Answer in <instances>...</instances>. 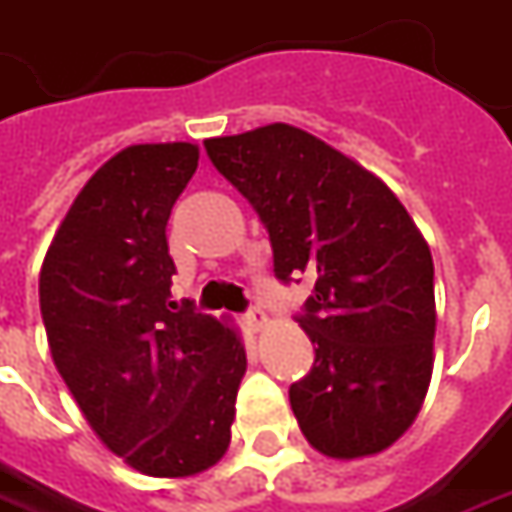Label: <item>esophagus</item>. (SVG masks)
Instances as JSON below:
<instances>
[{
    "label": "esophagus",
    "mask_w": 512,
    "mask_h": 512,
    "mask_svg": "<svg viewBox=\"0 0 512 512\" xmlns=\"http://www.w3.org/2000/svg\"><path fill=\"white\" fill-rule=\"evenodd\" d=\"M243 322H246V328L252 330V333H260V330L269 325V316H266V311H260V308H252L249 314L243 316Z\"/></svg>",
    "instance_id": "obj_1"
}]
</instances>
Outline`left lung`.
I'll return each mask as SVG.
<instances>
[{
    "label": "left lung",
    "instance_id": "obj_1",
    "mask_svg": "<svg viewBox=\"0 0 512 512\" xmlns=\"http://www.w3.org/2000/svg\"><path fill=\"white\" fill-rule=\"evenodd\" d=\"M204 148L269 229L277 277H314L300 319L314 367L288 389L305 440L330 460L387 451L415 423L434 367L423 232L373 170L297 125L212 137Z\"/></svg>",
    "mask_w": 512,
    "mask_h": 512
}]
</instances>
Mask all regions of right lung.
Listing matches in <instances>:
<instances>
[{
	"label": "right lung",
	"mask_w": 512,
	"mask_h": 512,
	"mask_svg": "<svg viewBox=\"0 0 512 512\" xmlns=\"http://www.w3.org/2000/svg\"><path fill=\"white\" fill-rule=\"evenodd\" d=\"M193 142L128 145L95 170L55 229L38 302L58 373L111 454L182 479L227 454L246 350L229 319L170 300V210Z\"/></svg>",
	"instance_id": "add662e5"
}]
</instances>
